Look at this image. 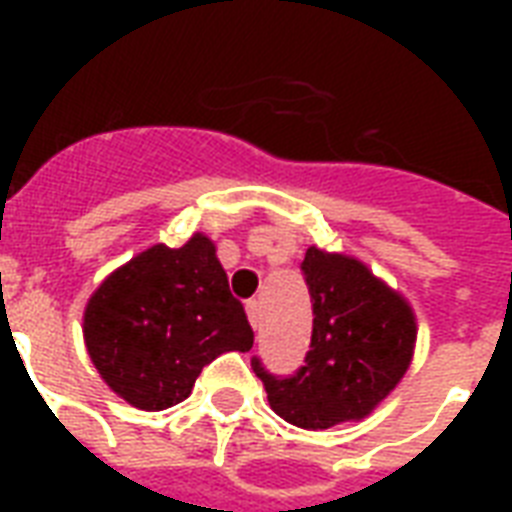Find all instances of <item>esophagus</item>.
Wrapping results in <instances>:
<instances>
[{"label": "esophagus", "instance_id": "1", "mask_svg": "<svg viewBox=\"0 0 512 512\" xmlns=\"http://www.w3.org/2000/svg\"><path fill=\"white\" fill-rule=\"evenodd\" d=\"M247 316H249V324H252V329L260 327V303H257V300H249L247 303Z\"/></svg>", "mask_w": 512, "mask_h": 512}]
</instances>
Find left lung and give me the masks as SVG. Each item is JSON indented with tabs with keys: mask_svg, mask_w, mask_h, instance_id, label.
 <instances>
[{
	"mask_svg": "<svg viewBox=\"0 0 512 512\" xmlns=\"http://www.w3.org/2000/svg\"><path fill=\"white\" fill-rule=\"evenodd\" d=\"M313 303L311 350L292 377H273L260 358L268 404L305 430L358 422L396 390L412 364L417 319L409 300L358 257L308 247L303 260Z\"/></svg>",
	"mask_w": 512,
	"mask_h": 512,
	"instance_id": "1",
	"label": "left lung"
}]
</instances>
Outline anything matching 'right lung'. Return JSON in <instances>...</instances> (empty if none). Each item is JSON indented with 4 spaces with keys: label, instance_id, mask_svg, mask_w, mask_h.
<instances>
[{
    "label": "right lung",
    "instance_id": "obj_1",
    "mask_svg": "<svg viewBox=\"0 0 512 512\" xmlns=\"http://www.w3.org/2000/svg\"><path fill=\"white\" fill-rule=\"evenodd\" d=\"M82 321L103 382L146 412L185 401L209 361L228 350L247 353L255 340L204 233L177 249L154 244L108 273Z\"/></svg>",
    "mask_w": 512,
    "mask_h": 512
}]
</instances>
